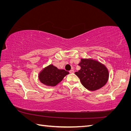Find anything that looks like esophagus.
Instances as JSON below:
<instances>
[{
	"label": "esophagus",
	"instance_id": "esophagus-1",
	"mask_svg": "<svg viewBox=\"0 0 131 131\" xmlns=\"http://www.w3.org/2000/svg\"><path fill=\"white\" fill-rule=\"evenodd\" d=\"M69 73H74V69H72V70H70V71H69Z\"/></svg>",
	"mask_w": 131,
	"mask_h": 131
}]
</instances>
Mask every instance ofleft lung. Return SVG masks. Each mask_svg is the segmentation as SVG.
Listing matches in <instances>:
<instances>
[{
    "label": "left lung",
    "mask_w": 131,
    "mask_h": 131,
    "mask_svg": "<svg viewBox=\"0 0 131 131\" xmlns=\"http://www.w3.org/2000/svg\"><path fill=\"white\" fill-rule=\"evenodd\" d=\"M79 65L81 69L75 74L80 79L82 85L90 91L102 88L109 79L106 67L98 61L92 59H81Z\"/></svg>",
    "instance_id": "8db88e82"
}]
</instances>
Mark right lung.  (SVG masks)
Listing matches in <instances>:
<instances>
[{
	"mask_svg": "<svg viewBox=\"0 0 131 131\" xmlns=\"http://www.w3.org/2000/svg\"><path fill=\"white\" fill-rule=\"evenodd\" d=\"M69 72L64 69H59L50 64L43 68L39 74V79L46 86H55L60 82Z\"/></svg>",
	"mask_w": 131,
	"mask_h": 131,
	"instance_id": "obj_1",
	"label": "right lung"
}]
</instances>
